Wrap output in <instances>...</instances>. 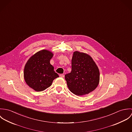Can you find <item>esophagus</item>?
<instances>
[{"instance_id":"esophagus-1","label":"esophagus","mask_w":132,"mask_h":132,"mask_svg":"<svg viewBox=\"0 0 132 132\" xmlns=\"http://www.w3.org/2000/svg\"><path fill=\"white\" fill-rule=\"evenodd\" d=\"M59 76L61 78H64V74H60Z\"/></svg>"}]
</instances>
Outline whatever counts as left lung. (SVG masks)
Wrapping results in <instances>:
<instances>
[{"label": "left lung", "mask_w": 132, "mask_h": 132, "mask_svg": "<svg viewBox=\"0 0 132 132\" xmlns=\"http://www.w3.org/2000/svg\"><path fill=\"white\" fill-rule=\"evenodd\" d=\"M100 71L93 58L87 53L76 51L72 58V71L65 75L69 90L81 96L88 94L97 87Z\"/></svg>", "instance_id": "obj_1"}]
</instances>
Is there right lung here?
Returning <instances> with one entry per match:
<instances>
[{
	"mask_svg": "<svg viewBox=\"0 0 132 132\" xmlns=\"http://www.w3.org/2000/svg\"><path fill=\"white\" fill-rule=\"evenodd\" d=\"M53 56L52 52L43 49L32 55L26 62L24 69V79L27 85L34 90H45L59 77L50 62Z\"/></svg>",
	"mask_w": 132,
	"mask_h": 132,
	"instance_id": "add662e5",
	"label": "right lung"
}]
</instances>
